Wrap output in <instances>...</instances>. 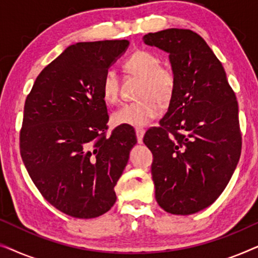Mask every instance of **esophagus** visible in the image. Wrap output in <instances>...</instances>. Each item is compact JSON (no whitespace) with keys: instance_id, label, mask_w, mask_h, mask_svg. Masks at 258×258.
Returning a JSON list of instances; mask_svg holds the SVG:
<instances>
[{"instance_id":"obj_1","label":"esophagus","mask_w":258,"mask_h":258,"mask_svg":"<svg viewBox=\"0 0 258 258\" xmlns=\"http://www.w3.org/2000/svg\"><path fill=\"white\" fill-rule=\"evenodd\" d=\"M136 137H137V142L139 143H142L143 142V136H144V129H142V128H137L136 130Z\"/></svg>"}]
</instances>
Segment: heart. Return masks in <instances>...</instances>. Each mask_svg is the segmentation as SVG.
I'll list each match as a JSON object with an SVG mask.
<instances>
[{
    "instance_id": "1",
    "label": "heart",
    "mask_w": 258,
    "mask_h": 258,
    "mask_svg": "<svg viewBox=\"0 0 258 258\" xmlns=\"http://www.w3.org/2000/svg\"><path fill=\"white\" fill-rule=\"evenodd\" d=\"M124 72L128 75L142 77L137 96L139 101L123 104L112 114L116 124L140 126L147 125L161 114L162 104L170 102L175 91L176 77L170 67L162 64L154 52L139 49L125 59ZM118 76L114 70H107L101 81V93L108 104H115L119 98Z\"/></svg>"
}]
</instances>
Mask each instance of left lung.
<instances>
[{"label": "left lung", "mask_w": 258, "mask_h": 258, "mask_svg": "<svg viewBox=\"0 0 258 258\" xmlns=\"http://www.w3.org/2000/svg\"><path fill=\"white\" fill-rule=\"evenodd\" d=\"M143 41L170 54L176 77L167 114L143 137L154 157L155 197L167 213L195 214L217 200L241 156L236 95L220 59L195 31L171 28Z\"/></svg>", "instance_id": "left-lung-1"}]
</instances>
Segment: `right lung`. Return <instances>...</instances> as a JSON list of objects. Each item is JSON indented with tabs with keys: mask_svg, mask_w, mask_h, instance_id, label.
<instances>
[{
	"mask_svg": "<svg viewBox=\"0 0 258 258\" xmlns=\"http://www.w3.org/2000/svg\"><path fill=\"white\" fill-rule=\"evenodd\" d=\"M126 40L70 45L36 77L24 103L20 153L41 195L76 218L114 206L115 185L137 140L119 125L108 135L101 81Z\"/></svg>",
	"mask_w": 258,
	"mask_h": 258,
	"instance_id": "obj_1",
	"label": "right lung"
}]
</instances>
